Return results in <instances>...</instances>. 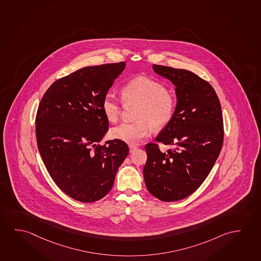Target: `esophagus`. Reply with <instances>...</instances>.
I'll list each match as a JSON object with an SVG mask.
<instances>
[{
    "label": "esophagus",
    "mask_w": 261,
    "mask_h": 261,
    "mask_svg": "<svg viewBox=\"0 0 261 261\" xmlns=\"http://www.w3.org/2000/svg\"><path fill=\"white\" fill-rule=\"evenodd\" d=\"M128 149H129V152L133 153L134 150H136V149H138V147L135 146V145H129V146H128Z\"/></svg>",
    "instance_id": "34e87169"
}]
</instances>
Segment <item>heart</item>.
<instances>
[{
  "instance_id": "b5f03b06",
  "label": "heart",
  "mask_w": 261,
  "mask_h": 261,
  "mask_svg": "<svg viewBox=\"0 0 261 261\" xmlns=\"http://www.w3.org/2000/svg\"><path fill=\"white\" fill-rule=\"evenodd\" d=\"M126 105L139 104L136 121L125 122L112 128V138L128 144H138L149 136L151 126L155 129L165 128L173 119L177 99L163 83L149 77L139 76L129 80L120 90ZM101 110L108 120L115 122L120 114V101L108 92L101 99Z\"/></svg>"
}]
</instances>
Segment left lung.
<instances>
[{"instance_id":"left-lung-1","label":"left lung","mask_w":261,"mask_h":261,"mask_svg":"<svg viewBox=\"0 0 261 261\" xmlns=\"http://www.w3.org/2000/svg\"><path fill=\"white\" fill-rule=\"evenodd\" d=\"M152 67L175 85L177 108L173 119L156 138L173 149L162 151L153 142L145 146V184L155 198L177 201L202 184L219 157L224 138L221 106L214 89L198 75L171 67Z\"/></svg>"}]
</instances>
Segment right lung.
Wrapping results in <instances>:
<instances>
[{"instance_id":"obj_1","label":"right lung","mask_w":261,"mask_h":261,"mask_svg":"<svg viewBox=\"0 0 261 261\" xmlns=\"http://www.w3.org/2000/svg\"><path fill=\"white\" fill-rule=\"evenodd\" d=\"M125 62L84 67L54 82L35 119L38 149L56 185L81 202L102 199L128 153L120 140L99 144L109 129L101 99Z\"/></svg>"}]
</instances>
